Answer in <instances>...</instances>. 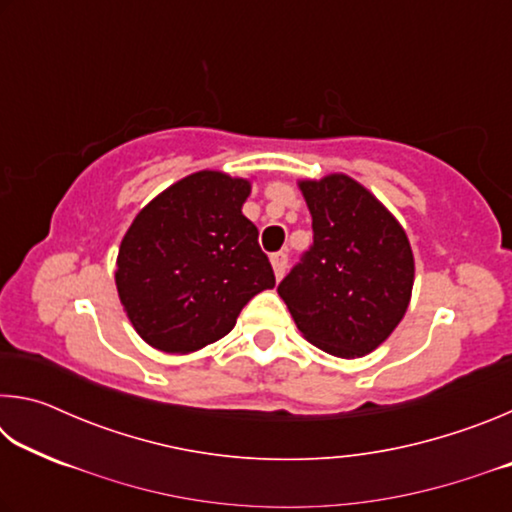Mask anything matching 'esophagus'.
<instances>
[{
	"mask_svg": "<svg viewBox=\"0 0 512 512\" xmlns=\"http://www.w3.org/2000/svg\"><path fill=\"white\" fill-rule=\"evenodd\" d=\"M271 264H273L275 277H277V280H280V277L284 275V271H287V264H289L287 253H273L271 255Z\"/></svg>",
	"mask_w": 512,
	"mask_h": 512,
	"instance_id": "34e87169",
	"label": "esophagus"
}]
</instances>
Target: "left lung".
Here are the masks:
<instances>
[{"label":"left lung","mask_w":512,"mask_h":512,"mask_svg":"<svg viewBox=\"0 0 512 512\" xmlns=\"http://www.w3.org/2000/svg\"><path fill=\"white\" fill-rule=\"evenodd\" d=\"M314 244L277 287L309 343L334 357H363L406 314L413 253L395 216L345 173L302 180Z\"/></svg>","instance_id":"left-lung-1"}]
</instances>
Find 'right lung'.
<instances>
[{
  "label": "right lung",
  "instance_id": "add662e5",
  "mask_svg": "<svg viewBox=\"0 0 512 512\" xmlns=\"http://www.w3.org/2000/svg\"><path fill=\"white\" fill-rule=\"evenodd\" d=\"M250 183L198 171L164 189L121 239L115 282L142 339L187 354L223 339L259 291L275 287L259 232L241 214Z\"/></svg>",
  "mask_w": 512,
  "mask_h": 512
}]
</instances>
